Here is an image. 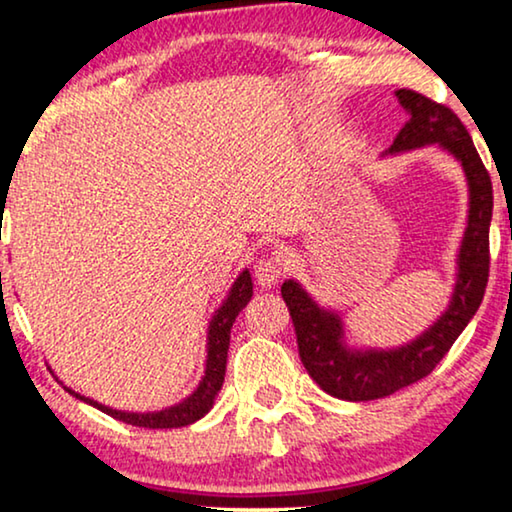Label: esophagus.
<instances>
[{
    "instance_id": "obj_1",
    "label": "esophagus",
    "mask_w": 512,
    "mask_h": 512,
    "mask_svg": "<svg viewBox=\"0 0 512 512\" xmlns=\"http://www.w3.org/2000/svg\"><path fill=\"white\" fill-rule=\"evenodd\" d=\"M254 275L258 284L270 289V286H275L279 282V277H282V261H279L277 256H261L254 265Z\"/></svg>"
}]
</instances>
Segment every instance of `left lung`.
Instances as JSON below:
<instances>
[{"label": "left lung", "mask_w": 512, "mask_h": 512, "mask_svg": "<svg viewBox=\"0 0 512 512\" xmlns=\"http://www.w3.org/2000/svg\"><path fill=\"white\" fill-rule=\"evenodd\" d=\"M396 95L410 118L389 151L415 149L433 142L443 144L464 165L471 188V212L461 244L459 279L450 310L422 338L396 352H347L340 342V319L319 310L296 282L289 279L282 284V298L296 331L300 361L326 394L345 401H373L431 375L478 312L489 279V223L494 193L492 179L475 151L471 135L447 104L410 88L396 90Z\"/></svg>", "instance_id": "1"}]
</instances>
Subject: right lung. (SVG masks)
<instances>
[{
    "instance_id": "obj_1",
    "label": "right lung",
    "mask_w": 512,
    "mask_h": 512,
    "mask_svg": "<svg viewBox=\"0 0 512 512\" xmlns=\"http://www.w3.org/2000/svg\"><path fill=\"white\" fill-rule=\"evenodd\" d=\"M251 293H254V284H251L249 270H244L233 289L228 293V300L221 305V310L216 312L212 319V326H209V354H207V370L205 377H202L200 387L193 391V396H188L184 403L174 405V408L160 410V412H146V415H137V412H118L111 408H104V405L90 401L86 396L74 394L72 389H67L69 394H74L81 401L95 405L97 410L107 412L118 422H125L130 426H144V429H179V426H188L198 422L200 417H205L209 408H212L214 396L219 394L223 375H226V359H228V345H230V328H233L237 314L244 305L249 303Z\"/></svg>"
}]
</instances>
